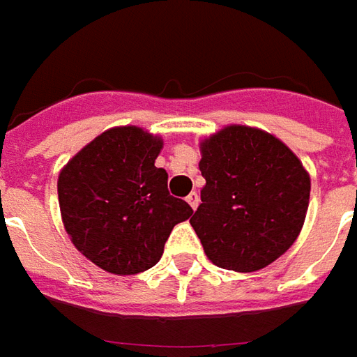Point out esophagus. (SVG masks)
Segmentation results:
<instances>
[{
	"mask_svg": "<svg viewBox=\"0 0 357 357\" xmlns=\"http://www.w3.org/2000/svg\"><path fill=\"white\" fill-rule=\"evenodd\" d=\"M186 202L190 204L192 209H196V207H198V204H199L198 192H190V194H188V198H186Z\"/></svg>",
	"mask_w": 357,
	"mask_h": 357,
	"instance_id": "1",
	"label": "esophagus"
}]
</instances>
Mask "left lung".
<instances>
[{
  "label": "left lung",
  "instance_id": "8db88e82",
  "mask_svg": "<svg viewBox=\"0 0 357 357\" xmlns=\"http://www.w3.org/2000/svg\"><path fill=\"white\" fill-rule=\"evenodd\" d=\"M199 150L206 186L190 225L204 252L223 269H264L304 227L310 174L279 138L252 126H225Z\"/></svg>",
  "mask_w": 357,
  "mask_h": 357
}]
</instances>
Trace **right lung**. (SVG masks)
I'll return each mask as SVG.
<instances>
[{
  "instance_id": "right-lung-1",
  "label": "right lung",
  "mask_w": 357,
  "mask_h": 357,
  "mask_svg": "<svg viewBox=\"0 0 357 357\" xmlns=\"http://www.w3.org/2000/svg\"><path fill=\"white\" fill-rule=\"evenodd\" d=\"M161 148L163 140L140 126H115L59 173L65 231L103 271L136 275L153 267L174 225L194 213L167 190V171L155 167Z\"/></svg>"
}]
</instances>
